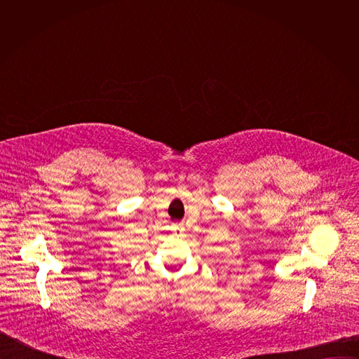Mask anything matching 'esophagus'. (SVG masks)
Returning <instances> with one entry per match:
<instances>
[{
  "label": "esophagus",
  "mask_w": 359,
  "mask_h": 359,
  "mask_svg": "<svg viewBox=\"0 0 359 359\" xmlns=\"http://www.w3.org/2000/svg\"><path fill=\"white\" fill-rule=\"evenodd\" d=\"M173 233H175V236H182V233H183V227H173Z\"/></svg>",
  "instance_id": "1"
}]
</instances>
